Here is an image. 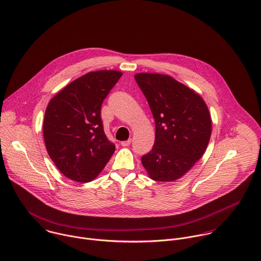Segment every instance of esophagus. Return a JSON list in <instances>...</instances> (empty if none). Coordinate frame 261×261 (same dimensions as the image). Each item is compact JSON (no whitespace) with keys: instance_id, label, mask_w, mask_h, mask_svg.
<instances>
[{"instance_id":"esophagus-1","label":"esophagus","mask_w":261,"mask_h":261,"mask_svg":"<svg viewBox=\"0 0 261 261\" xmlns=\"http://www.w3.org/2000/svg\"><path fill=\"white\" fill-rule=\"evenodd\" d=\"M131 144V139H128V140H126V141H122L121 142V145L122 146H129Z\"/></svg>"}]
</instances>
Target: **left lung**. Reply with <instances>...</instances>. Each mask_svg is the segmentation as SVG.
I'll use <instances>...</instances> for the list:
<instances>
[{
	"label": "left lung",
	"mask_w": 261,
	"mask_h": 261,
	"mask_svg": "<svg viewBox=\"0 0 261 261\" xmlns=\"http://www.w3.org/2000/svg\"><path fill=\"white\" fill-rule=\"evenodd\" d=\"M135 80L155 123L154 144L141 158L142 165L154 181L180 179L203 155L210 142L207 106L199 94L171 76L138 73Z\"/></svg>",
	"instance_id": "left-lung-1"
}]
</instances>
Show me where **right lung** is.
<instances>
[{
	"label": "right lung",
	"mask_w": 261,
	"mask_h": 261,
	"mask_svg": "<svg viewBox=\"0 0 261 261\" xmlns=\"http://www.w3.org/2000/svg\"><path fill=\"white\" fill-rule=\"evenodd\" d=\"M122 75L114 70L89 72L68 84L47 105L45 147L59 171L73 181H92L115 151V144L105 134L100 110Z\"/></svg>",
	"instance_id": "add662e5"
}]
</instances>
